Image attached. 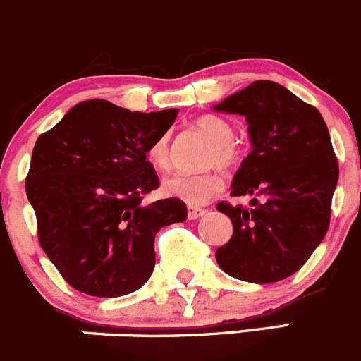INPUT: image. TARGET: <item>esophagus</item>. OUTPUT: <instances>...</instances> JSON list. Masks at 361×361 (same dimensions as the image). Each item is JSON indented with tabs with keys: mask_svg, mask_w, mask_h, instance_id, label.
Masks as SVG:
<instances>
[{
	"mask_svg": "<svg viewBox=\"0 0 361 361\" xmlns=\"http://www.w3.org/2000/svg\"><path fill=\"white\" fill-rule=\"evenodd\" d=\"M204 214H206V209H202V207H188V218H190V220H197V218L204 216Z\"/></svg>",
	"mask_w": 361,
	"mask_h": 361,
	"instance_id": "1",
	"label": "esophagus"
}]
</instances>
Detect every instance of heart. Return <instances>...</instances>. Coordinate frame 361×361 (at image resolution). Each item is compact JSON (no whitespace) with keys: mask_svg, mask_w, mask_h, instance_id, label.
Here are the masks:
<instances>
[{"mask_svg":"<svg viewBox=\"0 0 361 361\" xmlns=\"http://www.w3.org/2000/svg\"><path fill=\"white\" fill-rule=\"evenodd\" d=\"M195 128L211 140L207 152V164H218L220 168H234L241 161V150L234 141V127L229 120L218 114H204L197 118ZM147 157L157 170H168L171 163L170 137L159 135L148 147ZM221 190V178L214 171L204 173H175L163 180V193L168 197L180 198L191 206H202Z\"/></svg>","mask_w":361,"mask_h":361,"instance_id":"heart-1","label":"heart"}]
</instances>
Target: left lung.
<instances>
[{
  "label": "left lung",
  "instance_id": "obj_1",
  "mask_svg": "<svg viewBox=\"0 0 361 361\" xmlns=\"http://www.w3.org/2000/svg\"><path fill=\"white\" fill-rule=\"evenodd\" d=\"M245 116L252 150L233 178V197L250 207L220 202L233 236L216 263L234 279L276 283L302 267L329 227L338 163L322 114L292 91L256 80L214 105Z\"/></svg>",
  "mask_w": 361,
  "mask_h": 361
}]
</instances>
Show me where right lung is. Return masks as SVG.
Segmentation results:
<instances>
[{
    "instance_id": "obj_1",
    "label": "right lung",
    "mask_w": 361,
    "mask_h": 361,
    "mask_svg": "<svg viewBox=\"0 0 361 361\" xmlns=\"http://www.w3.org/2000/svg\"><path fill=\"white\" fill-rule=\"evenodd\" d=\"M177 114L132 112L97 98L39 135L26 197L42 250L78 292L120 297L140 290L154 272L155 234L188 218L178 198L141 202L159 186L148 147Z\"/></svg>"
}]
</instances>
